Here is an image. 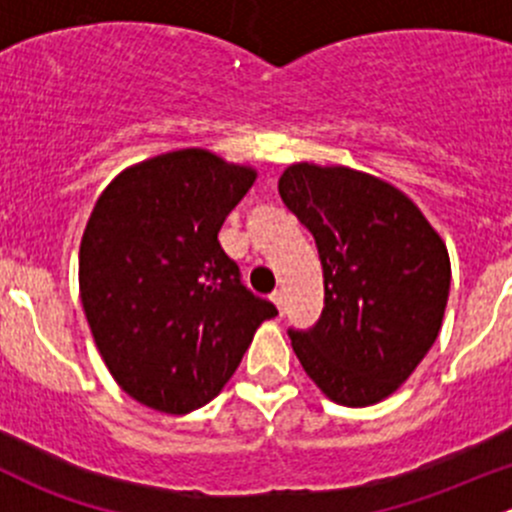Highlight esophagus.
Masks as SVG:
<instances>
[{
	"label": "esophagus",
	"instance_id": "34e87169",
	"mask_svg": "<svg viewBox=\"0 0 512 512\" xmlns=\"http://www.w3.org/2000/svg\"><path fill=\"white\" fill-rule=\"evenodd\" d=\"M270 297H272V302L277 304V309H280V314H285V307H287V294H285V289H275V292H272Z\"/></svg>",
	"mask_w": 512,
	"mask_h": 512
}]
</instances>
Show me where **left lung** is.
<instances>
[{"instance_id": "left-lung-1", "label": "left lung", "mask_w": 512, "mask_h": 512, "mask_svg": "<svg viewBox=\"0 0 512 512\" xmlns=\"http://www.w3.org/2000/svg\"><path fill=\"white\" fill-rule=\"evenodd\" d=\"M282 203L312 232L324 309L289 339L309 379L342 406L394 394L433 347L451 289L438 232L401 190L349 168L289 165Z\"/></svg>"}]
</instances>
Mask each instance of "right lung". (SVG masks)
<instances>
[{
  "mask_svg": "<svg viewBox=\"0 0 512 512\" xmlns=\"http://www.w3.org/2000/svg\"><path fill=\"white\" fill-rule=\"evenodd\" d=\"M255 170L200 148L123 170L96 200L79 252L86 319L128 396L188 414L220 394L277 307L245 287L218 232Z\"/></svg>",
  "mask_w": 512,
  "mask_h": 512,
  "instance_id": "1",
  "label": "right lung"
}]
</instances>
